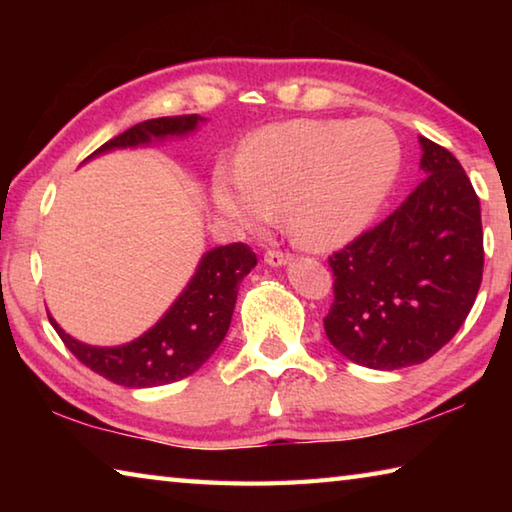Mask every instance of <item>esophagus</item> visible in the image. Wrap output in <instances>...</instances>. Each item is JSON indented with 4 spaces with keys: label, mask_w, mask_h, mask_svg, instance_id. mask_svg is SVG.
<instances>
[{
    "label": "esophagus",
    "mask_w": 512,
    "mask_h": 512,
    "mask_svg": "<svg viewBox=\"0 0 512 512\" xmlns=\"http://www.w3.org/2000/svg\"><path fill=\"white\" fill-rule=\"evenodd\" d=\"M264 262L273 268H280L289 262V255L282 253V250H268V253L264 255Z\"/></svg>",
    "instance_id": "esophagus-1"
}]
</instances>
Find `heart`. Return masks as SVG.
<instances>
[{
    "label": "heart",
    "instance_id": "heart-1",
    "mask_svg": "<svg viewBox=\"0 0 512 512\" xmlns=\"http://www.w3.org/2000/svg\"><path fill=\"white\" fill-rule=\"evenodd\" d=\"M400 167V140L384 121H287L250 137L235 173L214 178L212 198L244 228L271 221L284 205L300 244L336 248L375 221Z\"/></svg>",
    "mask_w": 512,
    "mask_h": 512
}]
</instances>
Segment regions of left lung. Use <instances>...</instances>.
Instances as JSON below:
<instances>
[{"instance_id":"8db88e82","label":"left lung","mask_w":512,"mask_h":512,"mask_svg":"<svg viewBox=\"0 0 512 512\" xmlns=\"http://www.w3.org/2000/svg\"><path fill=\"white\" fill-rule=\"evenodd\" d=\"M422 183L329 257V343L372 370L427 361L465 323L483 277L481 203L452 153L420 137Z\"/></svg>"}]
</instances>
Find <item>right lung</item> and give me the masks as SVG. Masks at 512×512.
Wrapping results in <instances>:
<instances>
[{
  "label": "right lung",
  "mask_w": 512,
  "mask_h": 512,
  "mask_svg": "<svg viewBox=\"0 0 512 512\" xmlns=\"http://www.w3.org/2000/svg\"><path fill=\"white\" fill-rule=\"evenodd\" d=\"M198 115L146 119L94 151L90 158L117 149H137L169 137H185L203 124ZM88 158V160H90ZM257 257L246 244L216 246L201 257L196 273L164 316L135 341L112 348L81 343L49 314L67 350L83 366L126 388H153L185 379L212 357L228 334L237 291Z\"/></svg>",
  "instance_id": "right-lung-1"
}]
</instances>
